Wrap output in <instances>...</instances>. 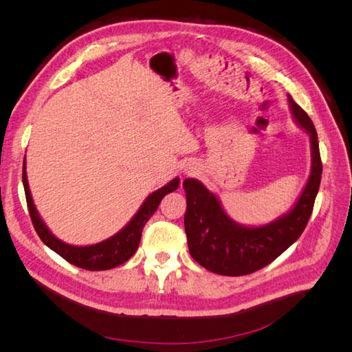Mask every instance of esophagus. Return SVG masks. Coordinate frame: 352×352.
I'll use <instances>...</instances> for the list:
<instances>
[{
    "instance_id": "1",
    "label": "esophagus",
    "mask_w": 352,
    "mask_h": 352,
    "mask_svg": "<svg viewBox=\"0 0 352 352\" xmlns=\"http://www.w3.org/2000/svg\"><path fill=\"white\" fill-rule=\"evenodd\" d=\"M190 172H192V170H186V173H190Z\"/></svg>"
}]
</instances>
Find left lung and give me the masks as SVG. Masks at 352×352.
<instances>
[{
    "mask_svg": "<svg viewBox=\"0 0 352 352\" xmlns=\"http://www.w3.org/2000/svg\"><path fill=\"white\" fill-rule=\"evenodd\" d=\"M294 122L310 136L311 170L295 204L285 214L261 226H245L228 216L219 197L198 179H185V232L192 257L202 267L223 276H243L276 260L301 236L313 212L322 180V158L316 127L289 94Z\"/></svg>",
    "mask_w": 352,
    "mask_h": 352,
    "instance_id": "obj_1",
    "label": "left lung"
}]
</instances>
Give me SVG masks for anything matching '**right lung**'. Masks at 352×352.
Wrapping results in <instances>:
<instances>
[{"mask_svg":"<svg viewBox=\"0 0 352 352\" xmlns=\"http://www.w3.org/2000/svg\"><path fill=\"white\" fill-rule=\"evenodd\" d=\"M23 186L25 194L28 201L29 214L34 223V228L38 233L41 241L44 242L48 248L56 251L60 257L69 261L70 264L76 265V267L85 269V270H110L117 267V265L123 264L124 261L129 260L132 255L136 252L138 247H140L142 229L146 225V221L157 211L162 199L173 190L177 189L180 179L175 177L170 180L167 185L154 190L153 194L148 195L142 206L135 212V216L129 220L127 225L116 233V235L110 236L109 239L101 241L94 245H70L58 239L56 235H52V232L47 228L44 220L41 219L39 212L32 199V194L28 184V175H26V157L23 160Z\"/></svg>","mask_w":352,"mask_h":352,"instance_id":"1","label":"right lung"}]
</instances>
